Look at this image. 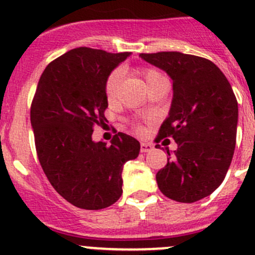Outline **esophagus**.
<instances>
[{"mask_svg": "<svg viewBox=\"0 0 255 255\" xmlns=\"http://www.w3.org/2000/svg\"><path fill=\"white\" fill-rule=\"evenodd\" d=\"M153 149V144H150V143H144L143 142L142 144H140V152L142 153H147V152H150V150Z\"/></svg>", "mask_w": 255, "mask_h": 255, "instance_id": "esophagus-1", "label": "esophagus"}]
</instances>
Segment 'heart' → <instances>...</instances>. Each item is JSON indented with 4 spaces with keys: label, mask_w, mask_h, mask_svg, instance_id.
Masks as SVG:
<instances>
[{
    "label": "heart",
    "mask_w": 255,
    "mask_h": 255,
    "mask_svg": "<svg viewBox=\"0 0 255 255\" xmlns=\"http://www.w3.org/2000/svg\"><path fill=\"white\" fill-rule=\"evenodd\" d=\"M120 72L118 71H115V72L111 73L110 76H108L107 81H106V85H105V93H106V98H107V101L110 103H112L113 101L116 100V97H117V90H118V83H120ZM160 75L159 72H157V71L154 70H147L144 72V80L145 82H150L152 80H154V78L159 77Z\"/></svg>",
    "instance_id": "heart-1"
}]
</instances>
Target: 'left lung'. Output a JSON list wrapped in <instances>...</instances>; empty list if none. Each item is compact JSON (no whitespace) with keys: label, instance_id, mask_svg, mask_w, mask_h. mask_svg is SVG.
I'll return each instance as SVG.
<instances>
[{"label":"left lung","instance_id":"1","mask_svg":"<svg viewBox=\"0 0 255 255\" xmlns=\"http://www.w3.org/2000/svg\"><path fill=\"white\" fill-rule=\"evenodd\" d=\"M139 57L173 82L169 113L158 139L172 135L178 148H165L168 162L155 175L158 188L175 202L201 201L222 184L234 154L238 102L231 83L213 62L193 54L158 52Z\"/></svg>","mask_w":255,"mask_h":255}]
</instances>
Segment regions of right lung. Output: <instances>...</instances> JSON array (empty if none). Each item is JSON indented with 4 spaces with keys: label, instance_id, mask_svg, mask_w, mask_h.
<instances>
[{
    "label": "right lung",
    "instance_id": "add662e5",
    "mask_svg": "<svg viewBox=\"0 0 255 255\" xmlns=\"http://www.w3.org/2000/svg\"><path fill=\"white\" fill-rule=\"evenodd\" d=\"M130 52L71 49L46 67L31 106V126L44 174L58 194L88 211L107 208L122 196V172L140 144L118 133L107 145L92 139L108 107V76Z\"/></svg>",
    "mask_w": 255,
    "mask_h": 255
}]
</instances>
